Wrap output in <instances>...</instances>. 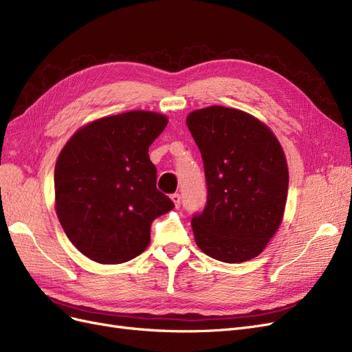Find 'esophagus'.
I'll list each match as a JSON object with an SVG mask.
<instances>
[{"mask_svg":"<svg viewBox=\"0 0 352 352\" xmlns=\"http://www.w3.org/2000/svg\"><path fill=\"white\" fill-rule=\"evenodd\" d=\"M171 200L174 201L175 208H178V206H179V203H181V196L178 195V192H174V195H171Z\"/></svg>","mask_w":352,"mask_h":352,"instance_id":"esophagus-1","label":"esophagus"}]
</instances>
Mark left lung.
Listing matches in <instances>:
<instances>
[{"label":"left lung","instance_id":"obj_1","mask_svg":"<svg viewBox=\"0 0 352 352\" xmlns=\"http://www.w3.org/2000/svg\"><path fill=\"white\" fill-rule=\"evenodd\" d=\"M208 184L206 208L191 226L200 250L225 263L247 262L265 250L283 219L288 164L263 121L213 105L190 112Z\"/></svg>","mask_w":352,"mask_h":352}]
</instances>
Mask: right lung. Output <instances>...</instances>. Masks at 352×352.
I'll return each mask as SVG.
<instances>
[{"label":"right lung","mask_w":352,"mask_h":352,"mask_svg":"<svg viewBox=\"0 0 352 352\" xmlns=\"http://www.w3.org/2000/svg\"><path fill=\"white\" fill-rule=\"evenodd\" d=\"M168 118L135 109L90 121L67 140L55 164V212L78 252L102 265L142 254L151 225L174 209L156 188L149 146Z\"/></svg>","instance_id":"add662e5"}]
</instances>
